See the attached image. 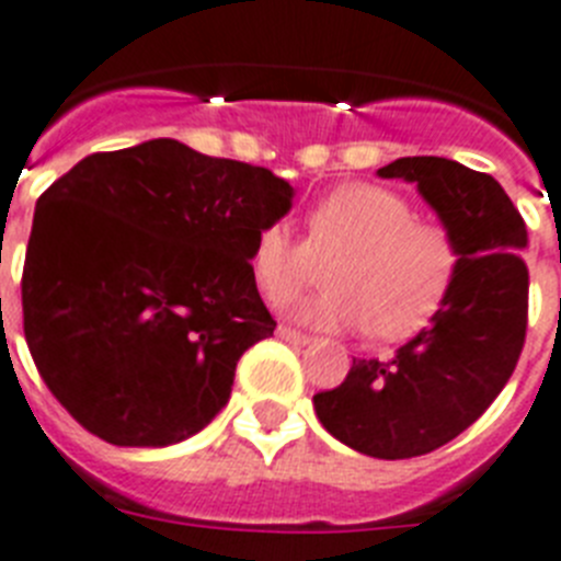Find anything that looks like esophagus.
Masks as SVG:
<instances>
[{"instance_id":"esophagus-1","label":"esophagus","mask_w":561,"mask_h":561,"mask_svg":"<svg viewBox=\"0 0 561 561\" xmlns=\"http://www.w3.org/2000/svg\"><path fill=\"white\" fill-rule=\"evenodd\" d=\"M277 337L286 340V343H291V346H306V343L312 340V337H306V334L295 332V329H289V327H277Z\"/></svg>"}]
</instances>
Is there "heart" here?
<instances>
[{"label": "heart", "instance_id": "heart-1", "mask_svg": "<svg viewBox=\"0 0 561 561\" xmlns=\"http://www.w3.org/2000/svg\"><path fill=\"white\" fill-rule=\"evenodd\" d=\"M329 289L289 314L306 327H368L375 337L403 340L434 318L457 272L454 234L420 221L394 190L343 184L306 221V241L284 224H266L252 247V275L270 304H289L327 263Z\"/></svg>", "mask_w": 561, "mask_h": 561}]
</instances>
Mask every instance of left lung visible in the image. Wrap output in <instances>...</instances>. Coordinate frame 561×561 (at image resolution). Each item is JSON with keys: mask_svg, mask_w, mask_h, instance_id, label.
<instances>
[{"mask_svg": "<svg viewBox=\"0 0 561 561\" xmlns=\"http://www.w3.org/2000/svg\"><path fill=\"white\" fill-rule=\"evenodd\" d=\"M403 179L454 234L451 289L428 327L391 360H354L337 389L314 394L323 428L354 451L409 459L451 443L505 389L528 327V229L500 181L451 158H397Z\"/></svg>", "mask_w": 561, "mask_h": 561, "instance_id": "8db88e82", "label": "left lung"}]
</instances>
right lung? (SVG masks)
Listing matches in <instances>:
<instances>
[{
    "instance_id": "right-lung-1",
    "label": "right lung",
    "mask_w": 561,
    "mask_h": 561,
    "mask_svg": "<svg viewBox=\"0 0 561 561\" xmlns=\"http://www.w3.org/2000/svg\"><path fill=\"white\" fill-rule=\"evenodd\" d=\"M295 190L175 138L93 152L36 201L25 340L53 397L113 445L164 448L227 405L272 337L252 247Z\"/></svg>"
}]
</instances>
